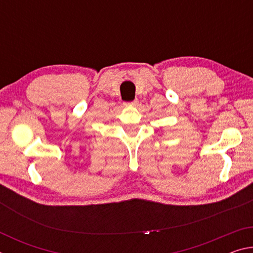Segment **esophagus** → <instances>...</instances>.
I'll return each instance as SVG.
<instances>
[{
    "label": "esophagus",
    "mask_w": 253,
    "mask_h": 253,
    "mask_svg": "<svg viewBox=\"0 0 253 253\" xmlns=\"http://www.w3.org/2000/svg\"><path fill=\"white\" fill-rule=\"evenodd\" d=\"M137 104H138V100H137V99L132 100V101H127V102H125L126 106H136Z\"/></svg>",
    "instance_id": "1"
}]
</instances>
